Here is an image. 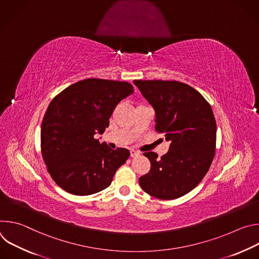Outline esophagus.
<instances>
[{
  "label": "esophagus",
  "instance_id": "1",
  "mask_svg": "<svg viewBox=\"0 0 259 259\" xmlns=\"http://www.w3.org/2000/svg\"><path fill=\"white\" fill-rule=\"evenodd\" d=\"M139 155H140V153L137 152V151H134V150H131V151H130V156H131L132 158H136V157H138Z\"/></svg>",
  "mask_w": 259,
  "mask_h": 259
}]
</instances>
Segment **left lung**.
Wrapping results in <instances>:
<instances>
[{"label":"left lung","mask_w":259,"mask_h":259,"mask_svg":"<svg viewBox=\"0 0 259 259\" xmlns=\"http://www.w3.org/2000/svg\"><path fill=\"white\" fill-rule=\"evenodd\" d=\"M155 109V129L165 134L169 151L160 158L144 153L149 173L139 178L149 195L173 200L194 190L214 158L216 122L210 104L193 87L177 81H133Z\"/></svg>","instance_id":"left-lung-1"}]
</instances>
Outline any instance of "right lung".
<instances>
[{"mask_svg":"<svg viewBox=\"0 0 259 259\" xmlns=\"http://www.w3.org/2000/svg\"><path fill=\"white\" fill-rule=\"evenodd\" d=\"M133 92L128 82L87 79L50 102L41 126V149L48 172L62 190L88 196L110 186L130 152L109 149L95 134L105 131L117 104Z\"/></svg>","mask_w":259,"mask_h":259,"instance_id":"obj_1","label":"right lung"}]
</instances>
